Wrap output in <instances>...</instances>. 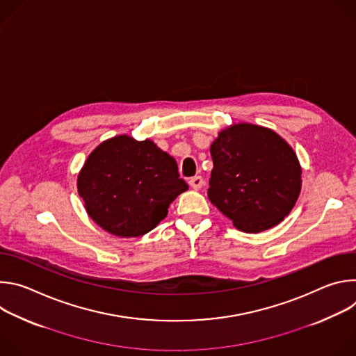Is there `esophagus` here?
I'll return each instance as SVG.
<instances>
[{
  "instance_id": "34e87169",
  "label": "esophagus",
  "mask_w": 356,
  "mask_h": 356,
  "mask_svg": "<svg viewBox=\"0 0 356 356\" xmlns=\"http://www.w3.org/2000/svg\"><path fill=\"white\" fill-rule=\"evenodd\" d=\"M188 183H190V186H191L194 190H198V188H201L202 184H204V180H202L201 176H194V177L190 179Z\"/></svg>"
}]
</instances>
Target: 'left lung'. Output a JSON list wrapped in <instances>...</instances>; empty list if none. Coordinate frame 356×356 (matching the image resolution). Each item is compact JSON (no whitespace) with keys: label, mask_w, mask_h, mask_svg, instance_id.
Masks as SVG:
<instances>
[{"label":"left lung","mask_w":356,"mask_h":356,"mask_svg":"<svg viewBox=\"0 0 356 356\" xmlns=\"http://www.w3.org/2000/svg\"><path fill=\"white\" fill-rule=\"evenodd\" d=\"M210 152L209 198L238 229L262 232L289 216L301 190V166L282 136L241 122L222 129Z\"/></svg>","instance_id":"obj_1"}]
</instances>
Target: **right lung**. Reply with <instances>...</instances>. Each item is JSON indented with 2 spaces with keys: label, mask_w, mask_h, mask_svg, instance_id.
I'll use <instances>...</instances> for the list:
<instances>
[{
  "label": "right lung",
  "mask_w": 356,
  "mask_h": 356,
  "mask_svg": "<svg viewBox=\"0 0 356 356\" xmlns=\"http://www.w3.org/2000/svg\"><path fill=\"white\" fill-rule=\"evenodd\" d=\"M188 188L176 161L150 139L118 135L99 143L77 177L79 195L91 220L107 232L140 236L166 216Z\"/></svg>",
  "instance_id": "right-lung-1"
}]
</instances>
